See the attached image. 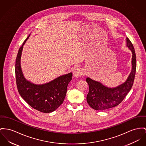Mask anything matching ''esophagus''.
<instances>
[{
	"label": "esophagus",
	"mask_w": 146,
	"mask_h": 146,
	"mask_svg": "<svg viewBox=\"0 0 146 146\" xmlns=\"http://www.w3.org/2000/svg\"><path fill=\"white\" fill-rule=\"evenodd\" d=\"M73 75L74 76L76 77V78H79L81 76H82L83 75V71L82 69L80 68V67H77L75 68L74 72H73Z\"/></svg>",
	"instance_id": "34e87169"
}]
</instances>
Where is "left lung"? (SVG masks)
Returning <instances> with one entry per match:
<instances>
[{"label":"left lung","instance_id":"left-lung-1","mask_svg":"<svg viewBox=\"0 0 146 146\" xmlns=\"http://www.w3.org/2000/svg\"><path fill=\"white\" fill-rule=\"evenodd\" d=\"M127 46L132 52V71L126 81L117 88H107L100 82L88 78L89 86L87 102L89 106L96 110H105L118 105L126 96L133 84L136 71V55L133 45L127 38Z\"/></svg>","mask_w":146,"mask_h":146}]
</instances>
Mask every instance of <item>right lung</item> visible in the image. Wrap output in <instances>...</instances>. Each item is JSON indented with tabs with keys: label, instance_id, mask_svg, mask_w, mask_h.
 Here are the masks:
<instances>
[{
	"label": "right lung",
	"instance_id": "add662e5",
	"mask_svg": "<svg viewBox=\"0 0 146 146\" xmlns=\"http://www.w3.org/2000/svg\"><path fill=\"white\" fill-rule=\"evenodd\" d=\"M29 36L20 46L16 58L15 71L17 88L20 95L31 107L41 112H52L63 103L72 74L71 72L61 76L49 83L41 85L27 81L21 71L20 58L23 45Z\"/></svg>",
	"mask_w": 146,
	"mask_h": 146
}]
</instances>
